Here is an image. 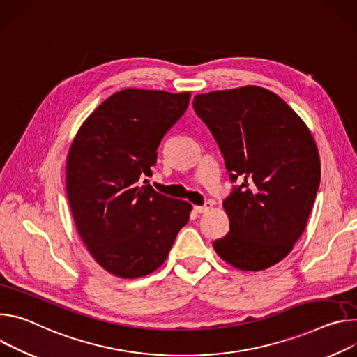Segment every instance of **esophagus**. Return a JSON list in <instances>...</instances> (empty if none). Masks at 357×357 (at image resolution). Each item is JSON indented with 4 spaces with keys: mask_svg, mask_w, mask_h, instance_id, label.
<instances>
[{
    "mask_svg": "<svg viewBox=\"0 0 357 357\" xmlns=\"http://www.w3.org/2000/svg\"><path fill=\"white\" fill-rule=\"evenodd\" d=\"M211 208H213V203L207 202V203H204V206H195L194 211L199 213V214H204V213H208Z\"/></svg>",
    "mask_w": 357,
    "mask_h": 357,
    "instance_id": "esophagus-1",
    "label": "esophagus"
}]
</instances>
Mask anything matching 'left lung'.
Returning <instances> with one entry per match:
<instances>
[{
  "label": "left lung",
  "instance_id": "1",
  "mask_svg": "<svg viewBox=\"0 0 357 357\" xmlns=\"http://www.w3.org/2000/svg\"><path fill=\"white\" fill-rule=\"evenodd\" d=\"M192 107L214 136L234 185L222 203L229 231L213 243L243 271L282 261L302 235L321 183L316 143L302 119L264 88L195 95Z\"/></svg>",
  "mask_w": 357,
  "mask_h": 357
}]
</instances>
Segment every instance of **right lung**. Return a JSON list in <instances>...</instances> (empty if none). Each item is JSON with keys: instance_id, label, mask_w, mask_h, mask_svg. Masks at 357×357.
Instances as JSON below:
<instances>
[{"instance_id": "add662e5", "label": "right lung", "mask_w": 357, "mask_h": 357, "mask_svg": "<svg viewBox=\"0 0 357 357\" xmlns=\"http://www.w3.org/2000/svg\"><path fill=\"white\" fill-rule=\"evenodd\" d=\"M188 102V92L121 91L96 107L69 149L66 194L77 232L95 261L121 278L155 271L188 222L191 206L147 180Z\"/></svg>"}]
</instances>
